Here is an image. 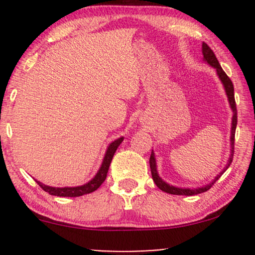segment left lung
I'll return each instance as SVG.
<instances>
[{
  "label": "left lung",
  "instance_id": "8db88e82",
  "mask_svg": "<svg viewBox=\"0 0 255 255\" xmlns=\"http://www.w3.org/2000/svg\"><path fill=\"white\" fill-rule=\"evenodd\" d=\"M203 55H204V60L206 61L207 63L210 64V66H212L213 68H216V71H217V74L219 79H221V81L223 83L224 85V89H225V92H227V96H228V99H229V103H230V107L231 109H233V127H231V136H230V141H231V154H230V158H229V163H228L227 168L224 169L223 171L221 172V174L218 175L217 177L215 178V180L212 181L211 183L207 184V186L205 187H201V188H195V189H189V188H178V187H174V186H170V184L165 183L164 181L162 180L159 176H158V172H157V166H156V159H154V153L153 151H152L151 156H150V168H151V174H152V178H153L154 183L157 184L158 188L160 189V191L165 192V193H169V194H174V195H197V194H200V193H204L206 191H209L210 188L215 184L216 181L218 180L219 177L223 175V172L227 170L228 168H229L231 162H233V157H234V144H235V130H236V125H238V109H236V103H235V96H234V85L231 83L230 78L228 77L227 74H225V72L222 69L221 64H219L217 57H216L215 52L211 50V48H210L209 45H207L206 43H203Z\"/></svg>",
  "mask_w": 255,
  "mask_h": 255
}]
</instances>
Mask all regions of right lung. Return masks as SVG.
Here are the masks:
<instances>
[{"instance_id": "add662e5", "label": "right lung", "mask_w": 255, "mask_h": 255, "mask_svg": "<svg viewBox=\"0 0 255 255\" xmlns=\"http://www.w3.org/2000/svg\"><path fill=\"white\" fill-rule=\"evenodd\" d=\"M124 141V136L119 137L118 140H115L114 142H111L108 147L107 153H105V157L103 159V163H102L101 169H99L96 176L90 181L89 183L84 184V186L79 187H64V188H56V187H49L45 186V184L40 183L39 181H36V182L39 184L40 188L43 191L48 192L49 194L51 195H57V197H81V195L90 194V193L95 192L96 189H98L101 187V184L104 182L105 178H107L108 170H109V166L111 160H113L114 154H115L116 150L120 146V144Z\"/></svg>"}]
</instances>
